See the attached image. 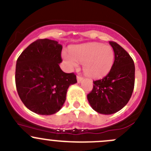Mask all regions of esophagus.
<instances>
[{
    "label": "esophagus",
    "mask_w": 151,
    "mask_h": 151,
    "mask_svg": "<svg viewBox=\"0 0 151 151\" xmlns=\"http://www.w3.org/2000/svg\"><path fill=\"white\" fill-rule=\"evenodd\" d=\"M83 80V78L81 76H77V81H78V83L81 82V81Z\"/></svg>",
    "instance_id": "esophagus-1"
}]
</instances>
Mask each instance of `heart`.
Wrapping results in <instances>:
<instances>
[{
    "mask_svg": "<svg viewBox=\"0 0 151 151\" xmlns=\"http://www.w3.org/2000/svg\"><path fill=\"white\" fill-rule=\"evenodd\" d=\"M62 57L70 69L83 63L84 73L92 78H101L111 70L114 63V51L111 47L99 43L73 47L70 53L63 52Z\"/></svg>",
    "mask_w": 151,
    "mask_h": 151,
    "instance_id": "1",
    "label": "heart"
}]
</instances>
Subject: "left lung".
<instances>
[{
	"label": "left lung",
	"instance_id": "8db88e82",
	"mask_svg": "<svg viewBox=\"0 0 151 151\" xmlns=\"http://www.w3.org/2000/svg\"><path fill=\"white\" fill-rule=\"evenodd\" d=\"M114 63L102 79L93 81L87 99L92 108L102 114H113L122 109L130 100L134 89L135 65L128 52L114 41Z\"/></svg>",
	"mask_w": 151,
	"mask_h": 151
}]
</instances>
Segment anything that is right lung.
<instances>
[{
  "mask_svg": "<svg viewBox=\"0 0 151 151\" xmlns=\"http://www.w3.org/2000/svg\"><path fill=\"white\" fill-rule=\"evenodd\" d=\"M62 46L56 41L38 39L17 60L15 85L20 99L31 111L52 115L62 107L70 85L77 82L74 73L60 68Z\"/></svg>",
  "mask_w": 151,
  "mask_h": 151,
  "instance_id": "right-lung-1",
  "label": "right lung"
}]
</instances>
